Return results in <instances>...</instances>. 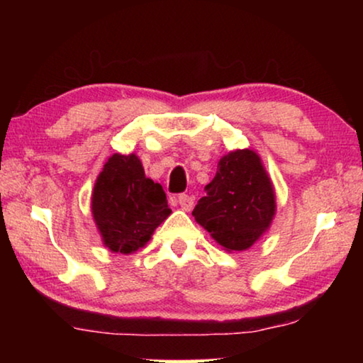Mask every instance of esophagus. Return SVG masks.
<instances>
[{
	"label": "esophagus",
	"mask_w": 363,
	"mask_h": 363,
	"mask_svg": "<svg viewBox=\"0 0 363 363\" xmlns=\"http://www.w3.org/2000/svg\"><path fill=\"white\" fill-rule=\"evenodd\" d=\"M178 205L182 206V210L185 211H190L193 205H195V201H193V196L186 195V193H182L180 196H178Z\"/></svg>",
	"instance_id": "1"
}]
</instances>
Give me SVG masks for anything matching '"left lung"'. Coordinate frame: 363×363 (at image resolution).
Wrapping results in <instances>:
<instances>
[{"mask_svg": "<svg viewBox=\"0 0 363 363\" xmlns=\"http://www.w3.org/2000/svg\"><path fill=\"white\" fill-rule=\"evenodd\" d=\"M205 191L193 216L226 251L250 250L271 226L274 186L255 150L242 148L221 157Z\"/></svg>", "mask_w": 363, "mask_h": 363, "instance_id": "left-lung-1", "label": "left lung"}]
</instances>
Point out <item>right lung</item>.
<instances>
[{"instance_id":"1","label":"right lung","mask_w":363,"mask_h":363,"mask_svg":"<svg viewBox=\"0 0 363 363\" xmlns=\"http://www.w3.org/2000/svg\"><path fill=\"white\" fill-rule=\"evenodd\" d=\"M92 216L104 246L130 255L150 241L172 210L162 185L145 177L135 153H113L92 191Z\"/></svg>"}]
</instances>
